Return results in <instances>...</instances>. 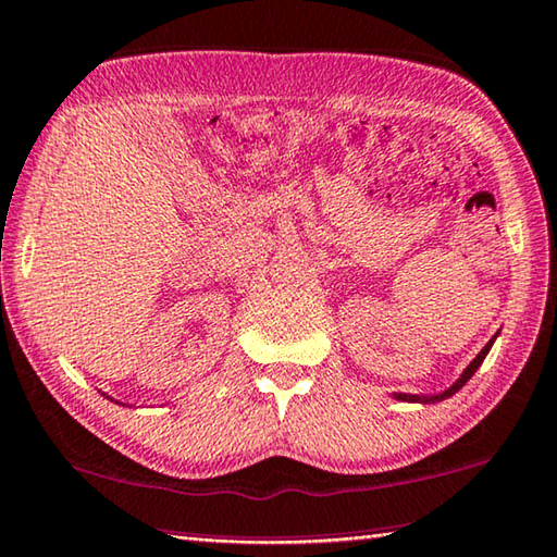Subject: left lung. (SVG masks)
Segmentation results:
<instances>
[{"mask_svg": "<svg viewBox=\"0 0 557 557\" xmlns=\"http://www.w3.org/2000/svg\"><path fill=\"white\" fill-rule=\"evenodd\" d=\"M496 341V338H494ZM494 341H488L486 343V348L484 350H481L479 355H476V358H473V362L469 364V368L467 370H463V375L457 380V382H454V387H449V389H446L444 392V395H436V397H417V395H397V399H405V403H432V399H446V397H451L454 395V392H459L463 385H467V382L471 380V375H473V372H476L479 368H481V362H484V358H486V355H488V350H491V345H494Z\"/></svg>", "mask_w": 557, "mask_h": 557, "instance_id": "8db88e82", "label": "left lung"}]
</instances>
